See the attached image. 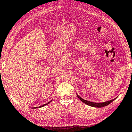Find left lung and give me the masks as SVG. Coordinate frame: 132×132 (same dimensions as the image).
<instances>
[{"instance_id":"1","label":"left lung","mask_w":132,"mask_h":132,"mask_svg":"<svg viewBox=\"0 0 132 132\" xmlns=\"http://www.w3.org/2000/svg\"><path fill=\"white\" fill-rule=\"evenodd\" d=\"M77 96L78 97V98L80 99V100L83 102L85 104H86L87 105H88V106H92V107H104V106H106L107 105H109L110 103H111V102H113V101H114L116 98L114 99H113V100H110V101H106V102H104V103H93L92 102V101H87L86 100H84V99H82V98H81V97L78 96V94H77Z\"/></svg>"}]
</instances>
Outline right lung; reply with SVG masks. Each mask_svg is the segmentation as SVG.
<instances>
[{"mask_svg":"<svg viewBox=\"0 0 132 132\" xmlns=\"http://www.w3.org/2000/svg\"><path fill=\"white\" fill-rule=\"evenodd\" d=\"M51 101H50V102H48V103H46V104H44V105H42V106H39V107H34V108H35V109H36V108H39V107H43V106H45V105H46V104H49V103L51 102ZM34 108V107H33Z\"/></svg>","mask_w":132,"mask_h":132,"instance_id":"add662e5","label":"right lung"}]
</instances>
